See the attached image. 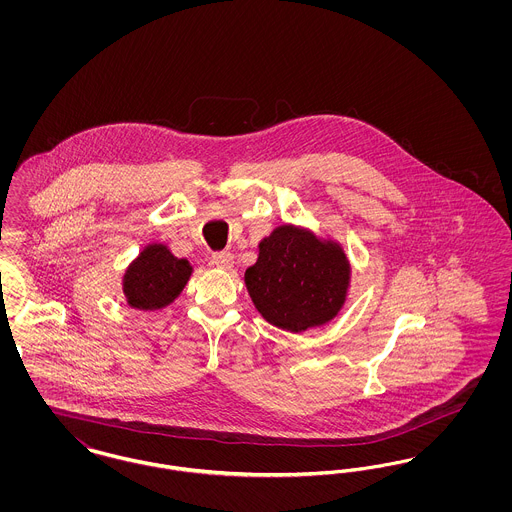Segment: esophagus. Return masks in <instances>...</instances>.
<instances>
[{"mask_svg": "<svg viewBox=\"0 0 512 512\" xmlns=\"http://www.w3.org/2000/svg\"><path fill=\"white\" fill-rule=\"evenodd\" d=\"M211 259H213V265L222 268V270H230L234 267V255L228 253V251H217V253H213Z\"/></svg>", "mask_w": 512, "mask_h": 512, "instance_id": "esophagus-1", "label": "esophagus"}]
</instances>
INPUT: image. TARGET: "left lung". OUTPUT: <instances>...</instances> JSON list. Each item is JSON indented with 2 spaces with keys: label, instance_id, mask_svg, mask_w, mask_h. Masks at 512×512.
Returning <instances> with one entry per match:
<instances>
[{
  "label": "left lung",
  "instance_id": "left-lung-1",
  "mask_svg": "<svg viewBox=\"0 0 512 512\" xmlns=\"http://www.w3.org/2000/svg\"><path fill=\"white\" fill-rule=\"evenodd\" d=\"M351 267L340 244L305 228L282 224L259 244L245 286L270 324L293 334L322 326L340 313Z\"/></svg>",
  "mask_w": 512,
  "mask_h": 512
}]
</instances>
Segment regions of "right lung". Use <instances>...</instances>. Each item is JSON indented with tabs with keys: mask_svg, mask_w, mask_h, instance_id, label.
<instances>
[{
	"mask_svg": "<svg viewBox=\"0 0 512 512\" xmlns=\"http://www.w3.org/2000/svg\"><path fill=\"white\" fill-rule=\"evenodd\" d=\"M192 276L186 259L174 257L163 244L147 245L124 272L122 292L134 309L155 311L171 305Z\"/></svg>",
	"mask_w": 512,
	"mask_h": 512,
	"instance_id": "1",
	"label": "right lung"
}]
</instances>
